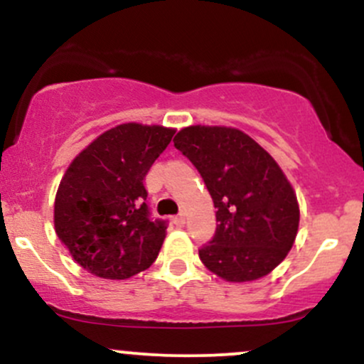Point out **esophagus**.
<instances>
[{
	"instance_id": "obj_1",
	"label": "esophagus",
	"mask_w": 364,
	"mask_h": 364,
	"mask_svg": "<svg viewBox=\"0 0 364 364\" xmlns=\"http://www.w3.org/2000/svg\"><path fill=\"white\" fill-rule=\"evenodd\" d=\"M173 223L176 224V225H179V228H181V225L185 224V215H183V214L174 215V217H173Z\"/></svg>"
}]
</instances>
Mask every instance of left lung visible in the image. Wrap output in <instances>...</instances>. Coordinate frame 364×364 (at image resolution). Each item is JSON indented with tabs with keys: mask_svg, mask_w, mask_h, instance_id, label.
<instances>
[{
	"mask_svg": "<svg viewBox=\"0 0 364 364\" xmlns=\"http://www.w3.org/2000/svg\"><path fill=\"white\" fill-rule=\"evenodd\" d=\"M174 147L198 169L217 208L215 235L198 250L203 265L228 282L272 272L299 225L298 198L274 157L231 127H186Z\"/></svg>",
	"mask_w": 364,
	"mask_h": 364,
	"instance_id": "1",
	"label": "left lung"
}]
</instances>
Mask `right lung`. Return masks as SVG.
Segmentation results:
<instances>
[{
	"instance_id": "add662e5",
	"label": "right lung",
	"mask_w": 364,
	"mask_h": 364,
	"mask_svg": "<svg viewBox=\"0 0 364 364\" xmlns=\"http://www.w3.org/2000/svg\"><path fill=\"white\" fill-rule=\"evenodd\" d=\"M174 132L159 124H118L68 166L54 200V229L87 272L119 281L156 262L166 223L150 219L144 179Z\"/></svg>"
}]
</instances>
